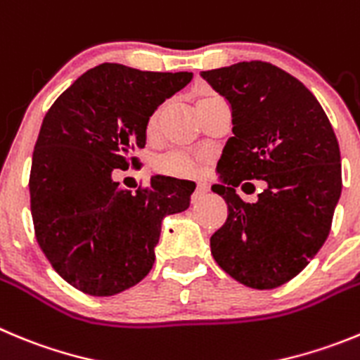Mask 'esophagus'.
<instances>
[{
    "label": "esophagus",
    "instance_id": "34e87169",
    "mask_svg": "<svg viewBox=\"0 0 360 360\" xmlns=\"http://www.w3.org/2000/svg\"><path fill=\"white\" fill-rule=\"evenodd\" d=\"M207 191H209V187H207V186H202V184H198L196 189H194V193H193V203H196L198 200H200V198L205 196Z\"/></svg>",
    "mask_w": 360,
    "mask_h": 360
}]
</instances>
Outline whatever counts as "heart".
<instances>
[{"mask_svg":"<svg viewBox=\"0 0 360 360\" xmlns=\"http://www.w3.org/2000/svg\"><path fill=\"white\" fill-rule=\"evenodd\" d=\"M209 100H212V98H209ZM202 101H200V103H202ZM162 114L164 107H158L157 110L150 115L146 127L148 135L157 134L158 124H160V120H162ZM203 164H205V157H202V155H189L174 151V153H167L164 155V157L158 158L157 164H155V169L160 174H166V176L171 178H193L200 173Z\"/></svg>","mask_w":360,"mask_h":360,"instance_id":"heart-1","label":"heart"}]
</instances>
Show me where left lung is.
Here are the masks:
<instances>
[{
  "label": "left lung",
  "mask_w": 360,
  "mask_h": 360,
  "mask_svg": "<svg viewBox=\"0 0 360 360\" xmlns=\"http://www.w3.org/2000/svg\"><path fill=\"white\" fill-rule=\"evenodd\" d=\"M202 77L230 103L233 124L217 162L221 184L212 186L229 217L210 252L237 282L275 289L314 259L330 232L342 187L338 139L314 94L276 65L239 62ZM245 179L266 184L255 204L235 193Z\"/></svg>",
  "instance_id": "obj_1"
}]
</instances>
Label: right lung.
<instances>
[{
  "label": "right lung",
  "mask_w": 360,
  "mask_h": 360,
  "mask_svg": "<svg viewBox=\"0 0 360 360\" xmlns=\"http://www.w3.org/2000/svg\"><path fill=\"white\" fill-rule=\"evenodd\" d=\"M193 80V72L101 64L55 100L35 143L30 209L35 237L55 268L85 295L112 296L150 273L162 219L189 209L194 187L151 176L135 193L115 169L137 164L150 115Z\"/></svg>",
  "instance_id": "right-lung-1"
}]
</instances>
